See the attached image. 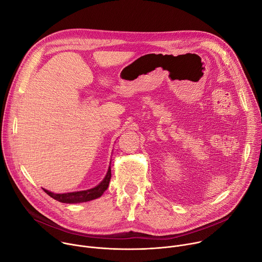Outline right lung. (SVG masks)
<instances>
[{
  "label": "right lung",
  "mask_w": 262,
  "mask_h": 262,
  "mask_svg": "<svg viewBox=\"0 0 262 262\" xmlns=\"http://www.w3.org/2000/svg\"><path fill=\"white\" fill-rule=\"evenodd\" d=\"M111 179V166L107 169V172L104 176V178L92 189L89 190H85V191H79V192H71V193H63V194H56L53 192H50L48 190L43 191L51 196L52 198H54L55 200L62 202V203H69V204H73V203H82V202H88L94 199L99 198L107 189L108 186V182Z\"/></svg>",
  "instance_id": "1"
}]
</instances>
